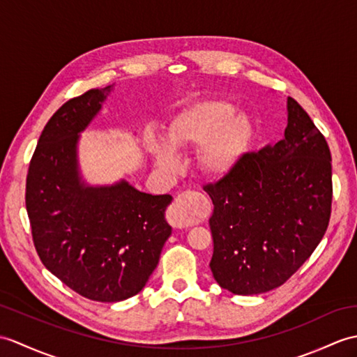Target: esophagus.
<instances>
[{"mask_svg": "<svg viewBox=\"0 0 357 357\" xmlns=\"http://www.w3.org/2000/svg\"><path fill=\"white\" fill-rule=\"evenodd\" d=\"M190 213H192V204L187 196L184 193L178 195L169 210V222L175 228H187L190 225Z\"/></svg>", "mask_w": 357, "mask_h": 357, "instance_id": "esophagus-1", "label": "esophagus"}]
</instances>
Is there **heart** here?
Segmentation results:
<instances>
[{
    "mask_svg": "<svg viewBox=\"0 0 357 357\" xmlns=\"http://www.w3.org/2000/svg\"><path fill=\"white\" fill-rule=\"evenodd\" d=\"M223 102H204L190 107L173 120L167 130L169 144L175 149L197 146L199 164L210 176H223L245 155L251 139V124L243 115L233 114ZM147 147L162 170H173L178 158L164 141L151 135Z\"/></svg>",
    "mask_w": 357,
    "mask_h": 357,
    "instance_id": "b5f03b06",
    "label": "heart"
}]
</instances>
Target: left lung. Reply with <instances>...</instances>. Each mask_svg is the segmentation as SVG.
<instances>
[{"mask_svg": "<svg viewBox=\"0 0 357 357\" xmlns=\"http://www.w3.org/2000/svg\"><path fill=\"white\" fill-rule=\"evenodd\" d=\"M204 190L214 205V280L236 295L269 292L303 266L326 234L333 195L328 144L287 97L284 138L245 153Z\"/></svg>", "mask_w": 357, "mask_h": 357, "instance_id": "8db88e82", "label": "left lung"}]
</instances>
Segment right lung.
<instances>
[{"label":"right lung","instance_id":"obj_1","mask_svg":"<svg viewBox=\"0 0 357 357\" xmlns=\"http://www.w3.org/2000/svg\"><path fill=\"white\" fill-rule=\"evenodd\" d=\"M112 85L63 103L31 156L26 206L44 266L74 292L100 303L137 295L172 234L164 214L170 195H149L120 181L91 187L77 162L79 134L102 109Z\"/></svg>","mask_w":357,"mask_h":357}]
</instances>
